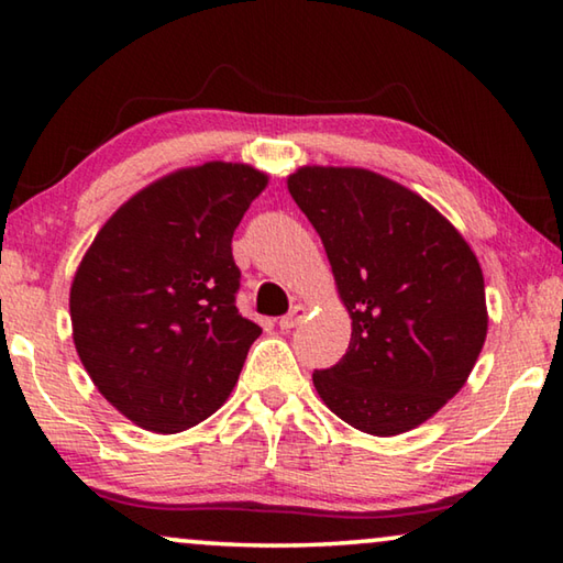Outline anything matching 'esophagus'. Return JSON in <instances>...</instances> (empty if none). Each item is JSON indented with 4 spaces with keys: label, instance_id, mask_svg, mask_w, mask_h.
Listing matches in <instances>:
<instances>
[{
    "label": "esophagus",
    "instance_id": "34e87169",
    "mask_svg": "<svg viewBox=\"0 0 563 563\" xmlns=\"http://www.w3.org/2000/svg\"><path fill=\"white\" fill-rule=\"evenodd\" d=\"M305 310L302 305H295V308L288 312V316H283L280 318V330H292V328H298L300 325V320L305 318Z\"/></svg>",
    "mask_w": 563,
    "mask_h": 563
}]
</instances>
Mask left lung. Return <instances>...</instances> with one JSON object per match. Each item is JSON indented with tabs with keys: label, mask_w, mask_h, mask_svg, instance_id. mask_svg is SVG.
Returning <instances> with one entry per match:
<instances>
[{
	"label": "left lung",
	"mask_w": 563,
	"mask_h": 563,
	"mask_svg": "<svg viewBox=\"0 0 563 563\" xmlns=\"http://www.w3.org/2000/svg\"><path fill=\"white\" fill-rule=\"evenodd\" d=\"M288 190L352 318L345 355L312 373L318 395L360 432L415 430L460 393L487 338L476 255L424 198L373 170L308 166Z\"/></svg>",
	"instance_id": "1"
}]
</instances>
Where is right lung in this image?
<instances>
[{
	"label": "right lung",
	"instance_id": "add662e5",
	"mask_svg": "<svg viewBox=\"0 0 563 563\" xmlns=\"http://www.w3.org/2000/svg\"><path fill=\"white\" fill-rule=\"evenodd\" d=\"M268 176L203 164L156 180L113 213L71 283L74 345L131 422L174 434L231 395L261 325L235 308L233 233Z\"/></svg>",
	"mask_w": 563,
	"mask_h": 563
}]
</instances>
